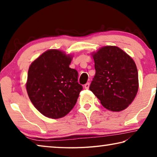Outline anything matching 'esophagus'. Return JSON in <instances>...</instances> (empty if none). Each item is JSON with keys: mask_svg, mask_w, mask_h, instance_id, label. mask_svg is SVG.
I'll use <instances>...</instances> for the list:
<instances>
[{"mask_svg": "<svg viewBox=\"0 0 157 157\" xmlns=\"http://www.w3.org/2000/svg\"><path fill=\"white\" fill-rule=\"evenodd\" d=\"M89 85H90L89 82H87L86 84H84V88L86 89H89Z\"/></svg>", "mask_w": 157, "mask_h": 157, "instance_id": "34e87169", "label": "esophagus"}]
</instances>
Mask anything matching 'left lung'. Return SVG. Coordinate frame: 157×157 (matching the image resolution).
Listing matches in <instances>:
<instances>
[{"label":"left lung","instance_id":"1","mask_svg":"<svg viewBox=\"0 0 157 157\" xmlns=\"http://www.w3.org/2000/svg\"><path fill=\"white\" fill-rule=\"evenodd\" d=\"M93 57L95 75L89 89L106 109L124 110L134 100L139 89L136 63L116 46L103 47Z\"/></svg>","mask_w":157,"mask_h":157}]
</instances>
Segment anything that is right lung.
<instances>
[{
	"label": "right lung",
	"instance_id": "1",
	"mask_svg": "<svg viewBox=\"0 0 157 157\" xmlns=\"http://www.w3.org/2000/svg\"><path fill=\"white\" fill-rule=\"evenodd\" d=\"M71 57L58 50L44 52L31 63L26 89L32 103L50 118L65 116L75 105L83 87L78 73L69 65Z\"/></svg>",
	"mask_w": 157,
	"mask_h": 157
}]
</instances>
